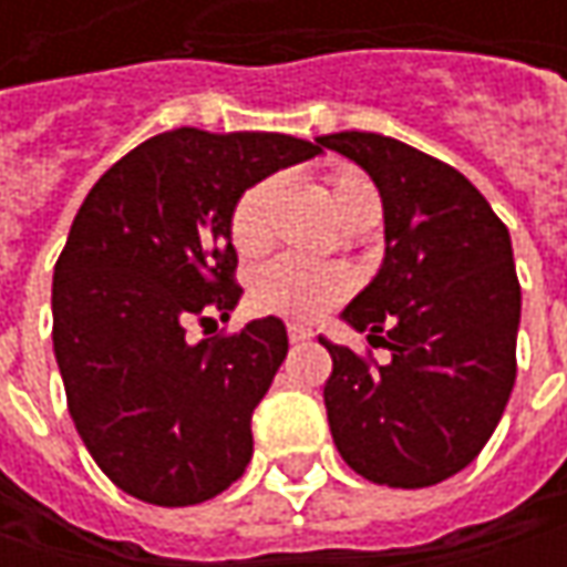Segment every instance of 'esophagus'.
<instances>
[{
  "instance_id": "1",
  "label": "esophagus",
  "mask_w": 567,
  "mask_h": 567,
  "mask_svg": "<svg viewBox=\"0 0 567 567\" xmlns=\"http://www.w3.org/2000/svg\"><path fill=\"white\" fill-rule=\"evenodd\" d=\"M287 334L293 343H306V340H312V331L306 328V324H287Z\"/></svg>"
}]
</instances>
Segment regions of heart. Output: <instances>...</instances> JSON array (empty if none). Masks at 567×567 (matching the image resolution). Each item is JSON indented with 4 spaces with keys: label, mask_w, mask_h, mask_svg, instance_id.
Returning a JSON list of instances; mask_svg holds the SVG:
<instances>
[{
    "label": "heart",
    "mask_w": 567,
    "mask_h": 567,
    "mask_svg": "<svg viewBox=\"0 0 567 567\" xmlns=\"http://www.w3.org/2000/svg\"><path fill=\"white\" fill-rule=\"evenodd\" d=\"M277 188H280L277 179H261L236 198L233 214H229V239L239 251H258L268 243ZM331 202L343 220L365 202H379V192L357 169H340L331 176ZM343 290H347V277L334 268L312 265L302 258H277L255 274L251 302L265 312L316 318L338 296H343Z\"/></svg>",
    "instance_id": "1"
}]
</instances>
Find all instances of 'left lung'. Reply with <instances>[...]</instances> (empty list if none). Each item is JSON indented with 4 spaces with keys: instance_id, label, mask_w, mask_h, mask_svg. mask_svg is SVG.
I'll return each instance as SVG.
<instances>
[{
    "instance_id": "left-lung-1",
    "label": "left lung",
    "mask_w": 567,
    "mask_h": 567,
    "mask_svg": "<svg viewBox=\"0 0 567 567\" xmlns=\"http://www.w3.org/2000/svg\"><path fill=\"white\" fill-rule=\"evenodd\" d=\"M360 164L384 207V261L343 321L391 360L318 338L331 360L328 425L340 457L391 489L461 473L505 413L517 375L520 284L508 227L464 173L375 132L321 135Z\"/></svg>"
}]
</instances>
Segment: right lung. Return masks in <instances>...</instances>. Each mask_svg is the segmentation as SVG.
I'll return each mask as SVG.
<instances>
[{"mask_svg": "<svg viewBox=\"0 0 567 567\" xmlns=\"http://www.w3.org/2000/svg\"><path fill=\"white\" fill-rule=\"evenodd\" d=\"M321 147L280 132L173 128L110 166L78 207L53 271V350L69 413L122 492L183 508L251 461V413L287 357L280 318L188 343L243 287L236 198Z\"/></svg>", "mask_w": 567, "mask_h": 567, "instance_id": "1", "label": "right lung"}]
</instances>
